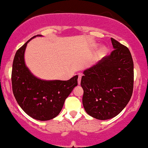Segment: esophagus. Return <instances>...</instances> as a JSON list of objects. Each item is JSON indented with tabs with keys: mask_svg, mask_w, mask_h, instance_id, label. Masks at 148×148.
I'll use <instances>...</instances> for the list:
<instances>
[{
	"mask_svg": "<svg viewBox=\"0 0 148 148\" xmlns=\"http://www.w3.org/2000/svg\"><path fill=\"white\" fill-rule=\"evenodd\" d=\"M80 82H81V76H78V84L80 85Z\"/></svg>",
	"mask_w": 148,
	"mask_h": 148,
	"instance_id": "obj_1",
	"label": "esophagus"
}]
</instances>
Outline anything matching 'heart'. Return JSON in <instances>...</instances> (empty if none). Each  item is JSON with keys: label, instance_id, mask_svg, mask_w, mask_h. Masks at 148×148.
<instances>
[{"label": "heart", "instance_id": "1", "mask_svg": "<svg viewBox=\"0 0 148 148\" xmlns=\"http://www.w3.org/2000/svg\"><path fill=\"white\" fill-rule=\"evenodd\" d=\"M97 47V45H95L94 46V48H96ZM107 48L105 46H102V47H101L100 49L98 50V52H97L96 53V60H100V59H102V57H104V56L106 55V53H107Z\"/></svg>", "mask_w": 148, "mask_h": 148}]
</instances>
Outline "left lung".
Instances as JSON below:
<instances>
[{
    "label": "left lung",
    "instance_id": "8db88e82",
    "mask_svg": "<svg viewBox=\"0 0 148 148\" xmlns=\"http://www.w3.org/2000/svg\"><path fill=\"white\" fill-rule=\"evenodd\" d=\"M114 50L83 72L80 85L87 114L106 120L117 115L131 98L134 64L128 48L111 38Z\"/></svg>",
    "mask_w": 148,
    "mask_h": 148
}]
</instances>
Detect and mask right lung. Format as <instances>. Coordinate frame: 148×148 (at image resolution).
<instances>
[{"mask_svg": "<svg viewBox=\"0 0 148 148\" xmlns=\"http://www.w3.org/2000/svg\"><path fill=\"white\" fill-rule=\"evenodd\" d=\"M30 39L17 50L12 66V83L14 97L22 109L32 118L47 121L59 115L65 99L78 85V75L68 80L40 79L25 64L24 52Z\"/></svg>", "mask_w": 148, "mask_h": 148, "instance_id": "add662e5", "label": "right lung"}]
</instances>
